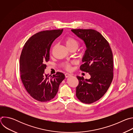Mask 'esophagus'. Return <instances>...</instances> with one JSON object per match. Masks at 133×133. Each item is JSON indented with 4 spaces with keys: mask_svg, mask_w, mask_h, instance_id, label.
Wrapping results in <instances>:
<instances>
[{
    "mask_svg": "<svg viewBox=\"0 0 133 133\" xmlns=\"http://www.w3.org/2000/svg\"><path fill=\"white\" fill-rule=\"evenodd\" d=\"M65 77L67 78V77H68L70 76H71V74H69V73H66L65 74Z\"/></svg>",
    "mask_w": 133,
    "mask_h": 133,
    "instance_id": "obj_1",
    "label": "esophagus"
}]
</instances>
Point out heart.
Instances as JSON below:
<instances>
[{
    "label": "heart",
    "mask_w": 133,
    "mask_h": 133,
    "mask_svg": "<svg viewBox=\"0 0 133 133\" xmlns=\"http://www.w3.org/2000/svg\"><path fill=\"white\" fill-rule=\"evenodd\" d=\"M65 44L67 47L70 49L72 48H75L76 49L78 46V42L74 38L71 37H68L66 38L65 39ZM73 63V62H66L64 64V67L67 70H70L71 69V64Z\"/></svg>",
    "instance_id": "1"
}]
</instances>
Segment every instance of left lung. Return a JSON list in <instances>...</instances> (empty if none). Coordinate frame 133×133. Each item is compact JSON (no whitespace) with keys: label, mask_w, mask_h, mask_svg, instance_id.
Wrapping results in <instances>:
<instances>
[{"label":"left lung","mask_w":133,"mask_h":133,"mask_svg":"<svg viewBox=\"0 0 133 133\" xmlns=\"http://www.w3.org/2000/svg\"><path fill=\"white\" fill-rule=\"evenodd\" d=\"M86 45L82 71L88 72L89 79L77 76L76 97L82 103L91 104L101 98L113 79V56L108 42L101 33L94 29H71Z\"/></svg>","instance_id":"8db88e82"}]
</instances>
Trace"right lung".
Wrapping results in <instances>:
<instances>
[{
  "mask_svg": "<svg viewBox=\"0 0 133 133\" xmlns=\"http://www.w3.org/2000/svg\"><path fill=\"white\" fill-rule=\"evenodd\" d=\"M63 29L45 30L32 36L24 46L20 57V73L23 84L35 99L46 102L55 97L59 86L65 79L61 72L50 77L45 74L46 62L53 42L63 32Z\"/></svg>",
  "mask_w": 133,
  "mask_h": 133,
  "instance_id": "add662e5",
  "label": "right lung"
}]
</instances>
